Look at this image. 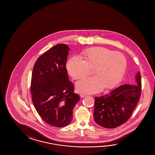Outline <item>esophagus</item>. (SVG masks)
<instances>
[{
    "label": "esophagus",
    "mask_w": 155,
    "mask_h": 155,
    "mask_svg": "<svg viewBox=\"0 0 155 155\" xmlns=\"http://www.w3.org/2000/svg\"><path fill=\"white\" fill-rule=\"evenodd\" d=\"M86 94H80V97H86Z\"/></svg>",
    "instance_id": "esophagus-1"
}]
</instances>
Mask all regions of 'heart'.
<instances>
[{"instance_id":"obj_1","label":"heart","mask_w":155,"mask_h":155,"mask_svg":"<svg viewBox=\"0 0 155 155\" xmlns=\"http://www.w3.org/2000/svg\"><path fill=\"white\" fill-rule=\"evenodd\" d=\"M83 54L84 60L74 56L66 64L68 72L74 79L85 78L93 70L95 75L76 84L79 93H97L104 87L111 89L119 84L127 67L126 58L122 53L103 47H94L85 51Z\"/></svg>"}]
</instances>
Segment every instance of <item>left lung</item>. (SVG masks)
Wrapping results in <instances>:
<instances>
[{"mask_svg":"<svg viewBox=\"0 0 155 155\" xmlns=\"http://www.w3.org/2000/svg\"><path fill=\"white\" fill-rule=\"evenodd\" d=\"M133 84L123 85L110 93L95 97L94 118L98 125L114 128L128 120L140 98V72H137Z\"/></svg>","mask_w":155,"mask_h":155,"instance_id":"left-lung-1","label":"left lung"}]
</instances>
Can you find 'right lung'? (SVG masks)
I'll return each instance as SVG.
<instances>
[{
	"label": "right lung",
	"instance_id": "right-lung-1",
	"mask_svg": "<svg viewBox=\"0 0 155 155\" xmlns=\"http://www.w3.org/2000/svg\"><path fill=\"white\" fill-rule=\"evenodd\" d=\"M69 50L62 43L51 48L37 60L32 74L33 105L45 122L58 128L71 122L73 108L80 100L66 68Z\"/></svg>",
	"mask_w": 155,
	"mask_h": 155
}]
</instances>
